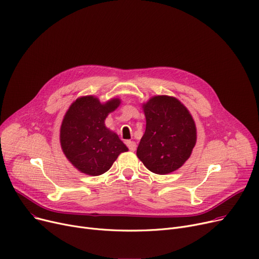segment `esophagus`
Returning <instances> with one entry per match:
<instances>
[{"instance_id":"1","label":"esophagus","mask_w":259,"mask_h":259,"mask_svg":"<svg viewBox=\"0 0 259 259\" xmlns=\"http://www.w3.org/2000/svg\"><path fill=\"white\" fill-rule=\"evenodd\" d=\"M126 144H127V146H128L129 150H131V151H136V149H137V144H136V142L128 141Z\"/></svg>"}]
</instances>
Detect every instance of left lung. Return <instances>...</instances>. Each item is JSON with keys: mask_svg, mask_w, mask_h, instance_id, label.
I'll return each mask as SVG.
<instances>
[{"mask_svg": "<svg viewBox=\"0 0 259 259\" xmlns=\"http://www.w3.org/2000/svg\"><path fill=\"white\" fill-rule=\"evenodd\" d=\"M146 130L137 155L148 169L167 175L179 169L196 145L195 121L186 107L175 97L160 95L143 105Z\"/></svg>", "mask_w": 259, "mask_h": 259, "instance_id": "obj_1", "label": "left lung"}]
</instances>
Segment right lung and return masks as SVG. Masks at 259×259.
Segmentation results:
<instances>
[{
    "mask_svg": "<svg viewBox=\"0 0 259 259\" xmlns=\"http://www.w3.org/2000/svg\"><path fill=\"white\" fill-rule=\"evenodd\" d=\"M120 104L113 98L102 104L94 96L76 99L66 111L60 128V144L65 156L78 170L89 176L103 175L121 152L128 151L105 119Z\"/></svg>",
    "mask_w": 259,
    "mask_h": 259,
    "instance_id": "right-lung-1",
    "label": "right lung"
}]
</instances>
